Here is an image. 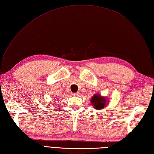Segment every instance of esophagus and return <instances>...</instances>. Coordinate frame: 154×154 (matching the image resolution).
Returning a JSON list of instances; mask_svg holds the SVG:
<instances>
[{
	"mask_svg": "<svg viewBox=\"0 0 154 154\" xmlns=\"http://www.w3.org/2000/svg\"><path fill=\"white\" fill-rule=\"evenodd\" d=\"M79 95V92L73 93V94H72V96H73V97H77V96H78Z\"/></svg>",
	"mask_w": 154,
	"mask_h": 154,
	"instance_id": "34e87169",
	"label": "esophagus"
}]
</instances>
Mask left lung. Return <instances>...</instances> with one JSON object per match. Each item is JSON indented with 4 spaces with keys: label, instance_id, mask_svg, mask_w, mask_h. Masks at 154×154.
<instances>
[{
    "label": "left lung",
    "instance_id": "8db88e82",
    "mask_svg": "<svg viewBox=\"0 0 154 154\" xmlns=\"http://www.w3.org/2000/svg\"><path fill=\"white\" fill-rule=\"evenodd\" d=\"M109 102L108 97L102 96L100 94H94L90 100V103L92 105L93 108L97 111H102V109L109 105Z\"/></svg>",
    "mask_w": 154,
    "mask_h": 154
}]
</instances>
